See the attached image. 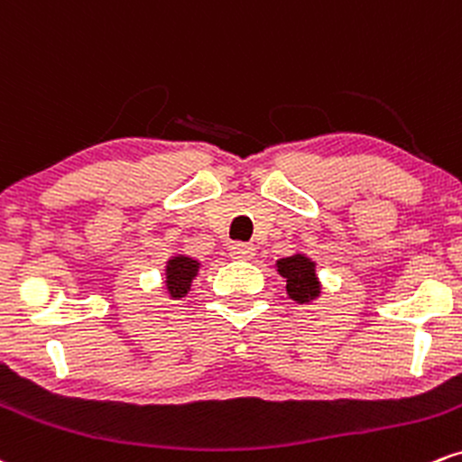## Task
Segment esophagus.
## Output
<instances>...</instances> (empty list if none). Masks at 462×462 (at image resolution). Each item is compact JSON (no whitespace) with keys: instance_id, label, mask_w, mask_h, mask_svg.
<instances>
[{"instance_id":"34e87169","label":"esophagus","mask_w":462,"mask_h":462,"mask_svg":"<svg viewBox=\"0 0 462 462\" xmlns=\"http://www.w3.org/2000/svg\"><path fill=\"white\" fill-rule=\"evenodd\" d=\"M229 254L233 259H240V262H251L254 257V246L253 244H231Z\"/></svg>"}]
</instances>
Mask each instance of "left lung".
Masks as SVG:
<instances>
[{
  "mask_svg": "<svg viewBox=\"0 0 462 462\" xmlns=\"http://www.w3.org/2000/svg\"><path fill=\"white\" fill-rule=\"evenodd\" d=\"M274 268L285 279V294L298 305H309L322 296L318 263L307 253H294L290 257L276 259Z\"/></svg>",
  "mask_w": 462,
  "mask_h": 462,
  "instance_id": "obj_1",
  "label": "left lung"
}]
</instances>
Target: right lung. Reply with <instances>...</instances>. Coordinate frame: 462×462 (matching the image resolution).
Listing matches in <instances>:
<instances>
[{"label": "right lung", "instance_id": "right-lung-1", "mask_svg": "<svg viewBox=\"0 0 462 462\" xmlns=\"http://www.w3.org/2000/svg\"><path fill=\"white\" fill-rule=\"evenodd\" d=\"M200 273V262L186 253H175L166 259L164 290L171 300H181L192 290V281Z\"/></svg>", "mask_w": 462, "mask_h": 462}]
</instances>
